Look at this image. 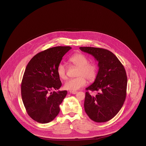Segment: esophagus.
<instances>
[{"label":"esophagus","mask_w":146,"mask_h":146,"mask_svg":"<svg viewBox=\"0 0 146 146\" xmlns=\"http://www.w3.org/2000/svg\"><path fill=\"white\" fill-rule=\"evenodd\" d=\"M69 92H70V94H77L78 92H77V91H69Z\"/></svg>","instance_id":"34e87169"}]
</instances>
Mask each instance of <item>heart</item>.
<instances>
[{
    "label": "heart",
    "instance_id": "b5f03b06",
    "mask_svg": "<svg viewBox=\"0 0 146 146\" xmlns=\"http://www.w3.org/2000/svg\"><path fill=\"white\" fill-rule=\"evenodd\" d=\"M69 61L78 68L77 73L78 77L68 80L64 84V88L70 91H76L86 85L87 80L94 81L98 74V65L93 62H89V58L83 54L77 53L69 58ZM58 77L62 80L67 78V66L60 62L57 67Z\"/></svg>",
    "mask_w": 146,
    "mask_h": 146
}]
</instances>
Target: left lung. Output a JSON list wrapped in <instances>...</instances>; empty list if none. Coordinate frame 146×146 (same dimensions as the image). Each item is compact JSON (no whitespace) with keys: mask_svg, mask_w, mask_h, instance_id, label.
<instances>
[{"mask_svg":"<svg viewBox=\"0 0 146 146\" xmlns=\"http://www.w3.org/2000/svg\"><path fill=\"white\" fill-rule=\"evenodd\" d=\"M80 49L92 55L98 61L99 66L94 82L86 88L98 93L94 96L86 92L85 111L94 121L107 122L118 113L126 99L127 79L125 68L109 50L91 47H81Z\"/></svg>","mask_w":146,"mask_h":146,"instance_id":"1","label":"left lung"}]
</instances>
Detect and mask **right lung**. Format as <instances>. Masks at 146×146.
Listing matches in <instances>:
<instances>
[{"instance_id": "obj_1", "label": "right lung", "mask_w": 146, "mask_h": 146, "mask_svg": "<svg viewBox=\"0 0 146 146\" xmlns=\"http://www.w3.org/2000/svg\"><path fill=\"white\" fill-rule=\"evenodd\" d=\"M69 46L50 48L35 55L28 64L21 82V97L26 111L34 121L46 123L60 112L59 106L67 91L58 90L61 82L57 67Z\"/></svg>"}]
</instances>
